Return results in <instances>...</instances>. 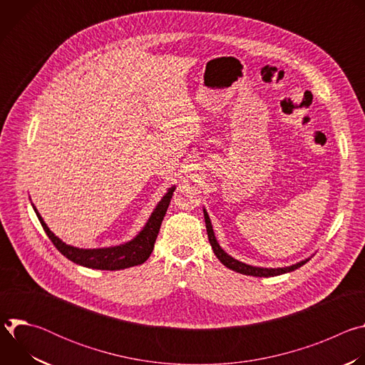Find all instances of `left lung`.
<instances>
[{
  "instance_id": "1",
  "label": "left lung",
  "mask_w": 365,
  "mask_h": 365,
  "mask_svg": "<svg viewBox=\"0 0 365 365\" xmlns=\"http://www.w3.org/2000/svg\"><path fill=\"white\" fill-rule=\"evenodd\" d=\"M203 215H205V222H206L207 238H210V242L212 245V250H214L215 255L218 257V259L224 266H227L228 269H231V270H234L237 273H241V274H245V276H255V277H274V276H279V274H284V273L293 272V270L302 267L303 264H306L309 262V259H304V262H300L297 264H293L290 267H283V269H262V267H252V266H248L245 263H241V262H238V259H235L231 255H228L220 247V244L217 242V238L214 235V230H212L210 217H207V214L205 211H203Z\"/></svg>"
}]
</instances>
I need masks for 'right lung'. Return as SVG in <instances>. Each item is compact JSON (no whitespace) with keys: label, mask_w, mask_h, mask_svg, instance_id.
<instances>
[{"label":"right lung","mask_w":365,"mask_h":365,"mask_svg":"<svg viewBox=\"0 0 365 365\" xmlns=\"http://www.w3.org/2000/svg\"><path fill=\"white\" fill-rule=\"evenodd\" d=\"M175 192V187H170L169 192L163 196V199L159 202V205L155 206L154 212L151 214L150 220L147 221L145 227L143 231L130 242L118 245V247H111V248H98V250H82L76 248L72 245H68L62 242L53 232H51L47 225L44 224L43 218L37 212L34 207L36 215L47 234L48 240L53 242V245L66 257L71 262L89 267V269H98V270H121V269H128L133 266L143 264L145 259L150 257L155 238H158L162 221L166 215V211L169 207L172 195Z\"/></svg>","instance_id":"right-lung-1"}]
</instances>
